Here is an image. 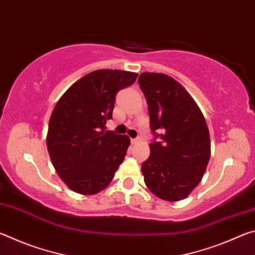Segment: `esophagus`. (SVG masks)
I'll return each instance as SVG.
<instances>
[{"mask_svg": "<svg viewBox=\"0 0 255 255\" xmlns=\"http://www.w3.org/2000/svg\"><path fill=\"white\" fill-rule=\"evenodd\" d=\"M139 141H140V138H139V137L132 138V139H131V144L135 145V144H138V143H139Z\"/></svg>", "mask_w": 255, "mask_h": 255, "instance_id": "34e87169", "label": "esophagus"}]
</instances>
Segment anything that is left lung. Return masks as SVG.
<instances>
[{"instance_id":"1","label":"left lung","mask_w":255,"mask_h":255,"mask_svg":"<svg viewBox=\"0 0 255 255\" xmlns=\"http://www.w3.org/2000/svg\"><path fill=\"white\" fill-rule=\"evenodd\" d=\"M138 84L148 106L153 141L141 164L147 188L166 201L184 199L205 174L210 157L208 127L183 86L162 73H141Z\"/></svg>"}]
</instances>
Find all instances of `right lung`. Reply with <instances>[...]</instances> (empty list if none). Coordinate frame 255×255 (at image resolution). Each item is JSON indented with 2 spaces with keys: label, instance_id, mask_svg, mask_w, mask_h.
Instances as JSON below:
<instances>
[{
  "label": "right lung",
  "instance_id": "right-lung-1",
  "mask_svg": "<svg viewBox=\"0 0 255 255\" xmlns=\"http://www.w3.org/2000/svg\"><path fill=\"white\" fill-rule=\"evenodd\" d=\"M137 73L98 70L75 82L56 103L49 120L47 148L68 188L96 195L114 179L130 139L106 130L116 94L131 85Z\"/></svg>",
  "mask_w": 255,
  "mask_h": 255
}]
</instances>
